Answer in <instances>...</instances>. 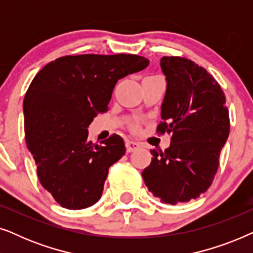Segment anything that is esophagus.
Here are the masks:
<instances>
[{"mask_svg": "<svg viewBox=\"0 0 253 253\" xmlns=\"http://www.w3.org/2000/svg\"><path fill=\"white\" fill-rule=\"evenodd\" d=\"M126 151L127 152H133L138 150V148L140 147V145L136 143V141H132V140H126Z\"/></svg>", "mask_w": 253, "mask_h": 253, "instance_id": "34e87169", "label": "esophagus"}]
</instances>
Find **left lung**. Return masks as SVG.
Wrapping results in <instances>:
<instances>
[{
  "instance_id": "left-lung-1",
  "label": "left lung",
  "mask_w": 253,
  "mask_h": 253,
  "mask_svg": "<svg viewBox=\"0 0 253 253\" xmlns=\"http://www.w3.org/2000/svg\"><path fill=\"white\" fill-rule=\"evenodd\" d=\"M166 76L159 131L172 132L165 152L151 150L144 182L161 203L176 205L198 198L212 184L229 136V112L220 85L205 69L184 57L165 56Z\"/></svg>"
}]
</instances>
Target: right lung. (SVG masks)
<instances>
[{
	"instance_id": "obj_1",
	"label": "right lung",
	"mask_w": 253,
	"mask_h": 253,
	"mask_svg": "<svg viewBox=\"0 0 253 253\" xmlns=\"http://www.w3.org/2000/svg\"><path fill=\"white\" fill-rule=\"evenodd\" d=\"M148 63L132 54L76 55L50 62L33 78L23 103L27 148L41 185L64 209H86L101 197L126 146L119 134L94 145L88 126L108 108L117 81Z\"/></svg>"
}]
</instances>
